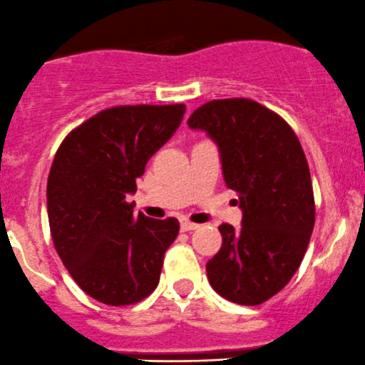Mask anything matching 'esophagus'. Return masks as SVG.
Listing matches in <instances>:
<instances>
[{"label":"esophagus","mask_w":365,"mask_h":365,"mask_svg":"<svg viewBox=\"0 0 365 365\" xmlns=\"http://www.w3.org/2000/svg\"><path fill=\"white\" fill-rule=\"evenodd\" d=\"M197 227H198L197 223L190 222L187 218H181V230H182V232H187V230H195Z\"/></svg>","instance_id":"1"}]
</instances>
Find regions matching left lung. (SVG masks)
Segmentation results:
<instances>
[{
	"instance_id": "left-lung-1",
	"label": "left lung",
	"mask_w": 365,
	"mask_h": 365,
	"mask_svg": "<svg viewBox=\"0 0 365 365\" xmlns=\"http://www.w3.org/2000/svg\"><path fill=\"white\" fill-rule=\"evenodd\" d=\"M218 145L227 187L240 195V229L220 225L222 248L205 264L225 300L264 304L300 268L316 220L300 140L275 111L252 99H216L187 118Z\"/></svg>"
}]
</instances>
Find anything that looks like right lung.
I'll use <instances>...</instances> for the list:
<instances>
[{
    "label": "right lung",
    "mask_w": 365,
    "mask_h": 365,
    "mask_svg": "<svg viewBox=\"0 0 365 365\" xmlns=\"http://www.w3.org/2000/svg\"><path fill=\"white\" fill-rule=\"evenodd\" d=\"M184 111V104L108 108L72 129L56 150L48 179L53 243L76 284L101 304H136L158 287L179 222L133 215L125 197Z\"/></svg>",
    "instance_id": "right-lung-1"
}]
</instances>
